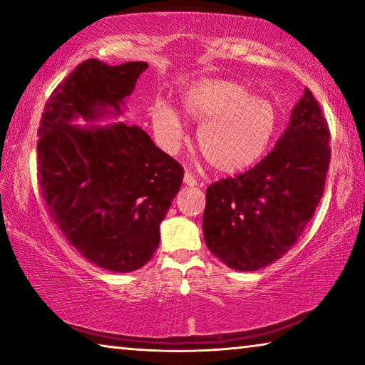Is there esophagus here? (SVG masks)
<instances>
[{"mask_svg":"<svg viewBox=\"0 0 365 365\" xmlns=\"http://www.w3.org/2000/svg\"><path fill=\"white\" fill-rule=\"evenodd\" d=\"M183 183L187 185V187H196V178L190 174V172H185L183 175Z\"/></svg>","mask_w":365,"mask_h":365,"instance_id":"1","label":"esophagus"}]
</instances>
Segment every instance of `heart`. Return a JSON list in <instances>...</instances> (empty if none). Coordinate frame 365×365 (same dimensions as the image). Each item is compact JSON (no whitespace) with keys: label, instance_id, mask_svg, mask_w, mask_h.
I'll list each match as a JSON object with an SVG mask.
<instances>
[{"label":"heart","instance_id":"obj_1","mask_svg":"<svg viewBox=\"0 0 365 365\" xmlns=\"http://www.w3.org/2000/svg\"><path fill=\"white\" fill-rule=\"evenodd\" d=\"M183 113L193 122L196 146L215 172L235 174L261 160L280 127L279 109L248 86L225 78H202L182 98ZM154 130L165 146H175L182 133L177 110L165 101L151 109Z\"/></svg>","mask_w":365,"mask_h":365}]
</instances>
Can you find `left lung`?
Here are the masks:
<instances>
[{
    "label": "left lung",
    "mask_w": 365,
    "mask_h": 365,
    "mask_svg": "<svg viewBox=\"0 0 365 365\" xmlns=\"http://www.w3.org/2000/svg\"><path fill=\"white\" fill-rule=\"evenodd\" d=\"M329 141L322 109L304 88L274 150L245 174L207 187L202 233L209 251L243 272L288 252L324 195Z\"/></svg>",
    "instance_id": "obj_1"
}]
</instances>
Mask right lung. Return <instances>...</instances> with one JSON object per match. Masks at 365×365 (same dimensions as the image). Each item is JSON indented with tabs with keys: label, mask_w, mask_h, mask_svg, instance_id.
Returning a JSON list of instances; mask_svg holds the SVG:
<instances>
[{
	"label": "right lung",
	"mask_w": 365,
	"mask_h": 365,
	"mask_svg": "<svg viewBox=\"0 0 365 365\" xmlns=\"http://www.w3.org/2000/svg\"><path fill=\"white\" fill-rule=\"evenodd\" d=\"M146 63L86 59L61 82L38 128V182L48 212L80 255L110 272L150 261L183 180V168L145 130L119 117ZM82 118L88 126L72 124Z\"/></svg>",
	"instance_id": "obj_1"
}]
</instances>
